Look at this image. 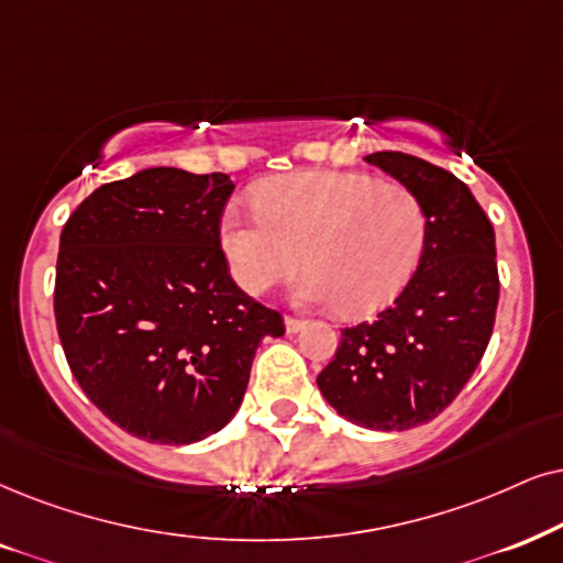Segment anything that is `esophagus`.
Instances as JSON below:
<instances>
[{"label": "esophagus", "mask_w": 563, "mask_h": 563, "mask_svg": "<svg viewBox=\"0 0 563 563\" xmlns=\"http://www.w3.org/2000/svg\"><path fill=\"white\" fill-rule=\"evenodd\" d=\"M303 330V322L301 319H296V317H286V332L288 334H296V332H301Z\"/></svg>", "instance_id": "1"}]
</instances>
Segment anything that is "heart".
<instances>
[{
    "label": "heart",
    "mask_w": 563,
    "mask_h": 563,
    "mask_svg": "<svg viewBox=\"0 0 563 563\" xmlns=\"http://www.w3.org/2000/svg\"><path fill=\"white\" fill-rule=\"evenodd\" d=\"M254 216L220 220V249L233 280L262 296L298 269L303 303H338L347 317L387 306L416 273L426 210L416 191L366 174L301 170L254 189Z\"/></svg>",
    "instance_id": "b5f03b06"
}]
</instances>
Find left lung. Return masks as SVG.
<instances>
[{
  "label": "left lung",
  "mask_w": 563,
  "mask_h": 563,
  "mask_svg": "<svg viewBox=\"0 0 563 563\" xmlns=\"http://www.w3.org/2000/svg\"><path fill=\"white\" fill-rule=\"evenodd\" d=\"M421 199L418 269L374 322L343 330L319 393L345 421L374 431L429 423L465 387L494 332L496 236L473 191L450 170L408 153L364 158Z\"/></svg>",
  "instance_id": "8db88e82"
}]
</instances>
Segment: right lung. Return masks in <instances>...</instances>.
<instances>
[{
    "mask_svg": "<svg viewBox=\"0 0 563 563\" xmlns=\"http://www.w3.org/2000/svg\"><path fill=\"white\" fill-rule=\"evenodd\" d=\"M225 174L155 166L98 187L64 223L56 330L77 384L153 444L218 433L283 317L246 296L220 249Z\"/></svg>",
    "mask_w": 563,
    "mask_h": 563,
    "instance_id": "add662e5",
    "label": "right lung"
}]
</instances>
